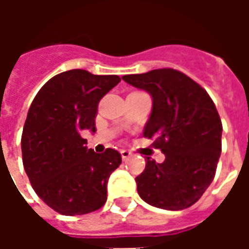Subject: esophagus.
<instances>
[{
	"label": "esophagus",
	"mask_w": 249,
	"mask_h": 249,
	"mask_svg": "<svg viewBox=\"0 0 249 249\" xmlns=\"http://www.w3.org/2000/svg\"><path fill=\"white\" fill-rule=\"evenodd\" d=\"M132 156V153H130L129 151H126V149H123V151H121V157H123V160H128V159H129V157Z\"/></svg>",
	"instance_id": "1"
}]
</instances>
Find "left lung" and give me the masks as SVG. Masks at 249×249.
<instances>
[{
    "label": "left lung",
    "instance_id": "8db88e82",
    "mask_svg": "<svg viewBox=\"0 0 249 249\" xmlns=\"http://www.w3.org/2000/svg\"><path fill=\"white\" fill-rule=\"evenodd\" d=\"M123 80L152 96L144 137L161 149L159 164L146 157L136 178L137 192L149 205L168 211L189 208L213 181L223 125L212 98L187 74L171 68L126 74Z\"/></svg>",
    "mask_w": 249,
    "mask_h": 249
}]
</instances>
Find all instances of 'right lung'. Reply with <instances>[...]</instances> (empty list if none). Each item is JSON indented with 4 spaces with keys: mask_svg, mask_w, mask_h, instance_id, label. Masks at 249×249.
Here are the masks:
<instances>
[{
    "mask_svg": "<svg viewBox=\"0 0 249 249\" xmlns=\"http://www.w3.org/2000/svg\"><path fill=\"white\" fill-rule=\"evenodd\" d=\"M120 81L84 69L62 71L30 105L21 137L25 172L38 197L58 213H90L107 201V184L121 155L88 149L80 133L96 132L98 103Z\"/></svg>",
    "mask_w": 249,
    "mask_h": 249,
    "instance_id": "add662e5",
    "label": "right lung"
}]
</instances>
